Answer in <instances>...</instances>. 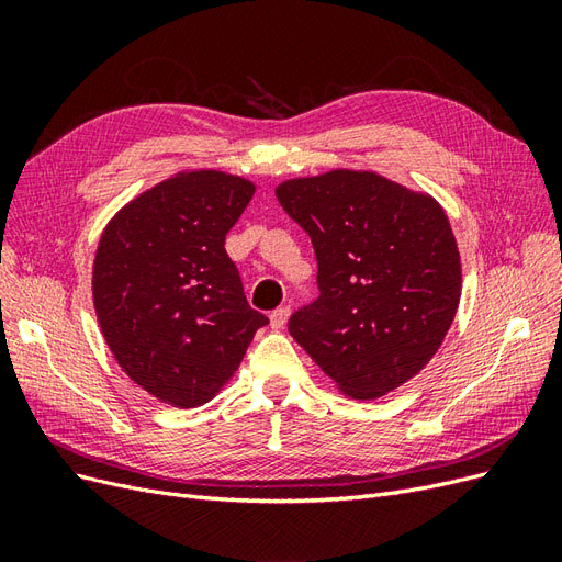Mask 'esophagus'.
I'll return each mask as SVG.
<instances>
[{
	"mask_svg": "<svg viewBox=\"0 0 562 562\" xmlns=\"http://www.w3.org/2000/svg\"><path fill=\"white\" fill-rule=\"evenodd\" d=\"M288 316H291V310H288V307H279V310H274V312L269 314V326L274 328V330H281V328L285 326Z\"/></svg>",
	"mask_w": 562,
	"mask_h": 562,
	"instance_id": "esophagus-1",
	"label": "esophagus"
}]
</instances>
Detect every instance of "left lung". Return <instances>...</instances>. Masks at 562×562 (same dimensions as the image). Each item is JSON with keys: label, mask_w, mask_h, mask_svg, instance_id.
<instances>
[{"label": "left lung", "mask_w": 562, "mask_h": 562, "mask_svg": "<svg viewBox=\"0 0 562 562\" xmlns=\"http://www.w3.org/2000/svg\"><path fill=\"white\" fill-rule=\"evenodd\" d=\"M283 211L312 236L318 300L288 321L342 394L380 398L427 366L462 297V260L440 203L375 171L283 180Z\"/></svg>", "instance_id": "left-lung-1"}]
</instances>
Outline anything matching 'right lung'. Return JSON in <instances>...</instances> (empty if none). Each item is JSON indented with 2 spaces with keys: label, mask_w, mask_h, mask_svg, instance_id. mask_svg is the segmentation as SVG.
<instances>
[{
  "label": "right lung",
  "mask_w": 562,
  "mask_h": 562,
  "mask_svg": "<svg viewBox=\"0 0 562 562\" xmlns=\"http://www.w3.org/2000/svg\"><path fill=\"white\" fill-rule=\"evenodd\" d=\"M255 194L246 178L180 171L110 220L93 260V307L110 351L149 396L209 403L267 316L248 307L225 236Z\"/></svg>",
  "instance_id": "add662e5"
}]
</instances>
